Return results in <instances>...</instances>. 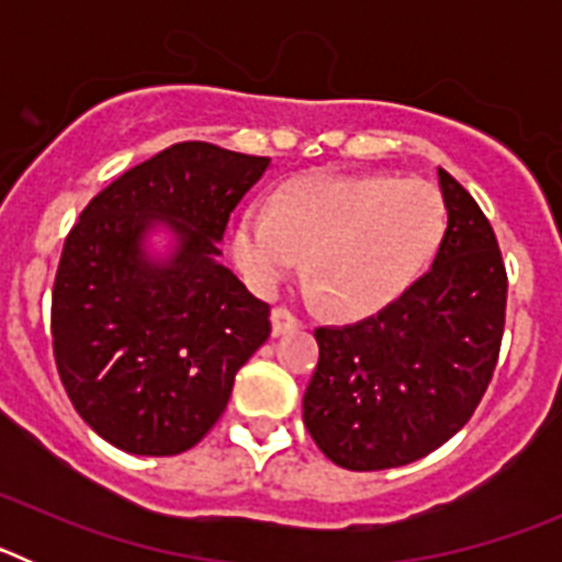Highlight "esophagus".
<instances>
[{
  "mask_svg": "<svg viewBox=\"0 0 562 562\" xmlns=\"http://www.w3.org/2000/svg\"><path fill=\"white\" fill-rule=\"evenodd\" d=\"M270 321H272V335H276V337L278 335H292V331L301 329V321H297L292 312L281 310V306H278V310H272Z\"/></svg>",
  "mask_w": 562,
  "mask_h": 562,
  "instance_id": "obj_1",
  "label": "esophagus"
}]
</instances>
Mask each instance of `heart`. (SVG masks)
Wrapping results in <instances>:
<instances>
[{
  "label": "heart",
  "mask_w": 562,
  "mask_h": 562,
  "mask_svg": "<svg viewBox=\"0 0 562 562\" xmlns=\"http://www.w3.org/2000/svg\"><path fill=\"white\" fill-rule=\"evenodd\" d=\"M448 205L434 186L385 173H306L267 205L238 216L231 252L258 292H272L306 252L310 295L337 315L366 317L396 304L434 265Z\"/></svg>",
  "instance_id": "b5f03b06"
}]
</instances>
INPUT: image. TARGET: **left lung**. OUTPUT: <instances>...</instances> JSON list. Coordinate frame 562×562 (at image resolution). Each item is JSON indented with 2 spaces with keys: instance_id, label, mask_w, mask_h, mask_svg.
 Here are the masks:
<instances>
[{
  "instance_id": "1",
  "label": "left lung",
  "mask_w": 562,
  "mask_h": 562,
  "mask_svg": "<svg viewBox=\"0 0 562 562\" xmlns=\"http://www.w3.org/2000/svg\"><path fill=\"white\" fill-rule=\"evenodd\" d=\"M448 233L396 304L315 329L317 369L304 425L346 470H391L459 434L493 380L504 337L506 270L495 233L448 171H436Z\"/></svg>"
}]
</instances>
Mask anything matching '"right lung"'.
Listing matches in <instances>:
<instances>
[{
    "label": "right lung",
    "mask_w": 562,
    "mask_h": 562,
    "mask_svg": "<svg viewBox=\"0 0 562 562\" xmlns=\"http://www.w3.org/2000/svg\"><path fill=\"white\" fill-rule=\"evenodd\" d=\"M270 157L188 140L83 207L53 286V351L81 419L123 453L177 456L216 425L270 306L220 261Z\"/></svg>",
    "instance_id": "add662e5"
}]
</instances>
